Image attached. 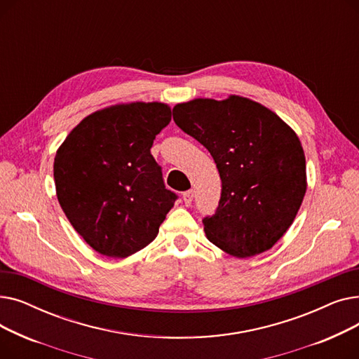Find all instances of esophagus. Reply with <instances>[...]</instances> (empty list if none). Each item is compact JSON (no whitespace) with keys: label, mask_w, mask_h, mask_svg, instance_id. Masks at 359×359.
Returning a JSON list of instances; mask_svg holds the SVG:
<instances>
[{"label":"esophagus","mask_w":359,"mask_h":359,"mask_svg":"<svg viewBox=\"0 0 359 359\" xmlns=\"http://www.w3.org/2000/svg\"><path fill=\"white\" fill-rule=\"evenodd\" d=\"M194 196H195V192L194 191H187V192H184L183 194V202H184V205L186 206H189L191 203H192V201H194Z\"/></svg>","instance_id":"esophagus-1"}]
</instances>
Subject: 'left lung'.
<instances>
[{
	"label": "left lung",
	"instance_id": "1",
	"mask_svg": "<svg viewBox=\"0 0 359 359\" xmlns=\"http://www.w3.org/2000/svg\"><path fill=\"white\" fill-rule=\"evenodd\" d=\"M176 125L210 151L222 189L208 240L236 257L269 250L287 233L307 189L304 149L276 113L246 97L173 107Z\"/></svg>",
	"mask_w": 359,
	"mask_h": 359
}]
</instances>
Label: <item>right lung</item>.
<instances>
[{"label":"right lung","instance_id":"1","mask_svg":"<svg viewBox=\"0 0 359 359\" xmlns=\"http://www.w3.org/2000/svg\"><path fill=\"white\" fill-rule=\"evenodd\" d=\"M172 121L164 103L135 102L91 113L56 151L60 205L94 250L128 257L153 241L177 195L165 189L151 147Z\"/></svg>","mask_w":359,"mask_h":359}]
</instances>
